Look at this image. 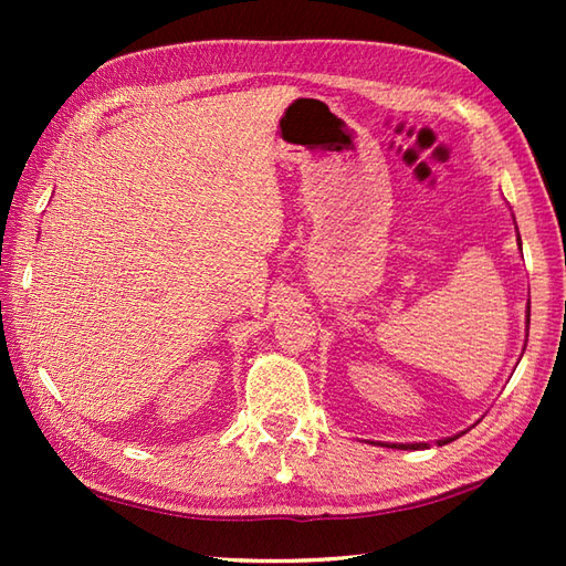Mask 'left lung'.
Masks as SVG:
<instances>
[{"label": "left lung", "instance_id": "1", "mask_svg": "<svg viewBox=\"0 0 566 566\" xmlns=\"http://www.w3.org/2000/svg\"><path fill=\"white\" fill-rule=\"evenodd\" d=\"M518 245H521V235H518ZM527 323H531V306H527ZM452 438H444V440H438V444H444L450 442ZM389 448H401V450H420V448H428L426 442H413V444H389Z\"/></svg>", "mask_w": 566, "mask_h": 566}]
</instances>
